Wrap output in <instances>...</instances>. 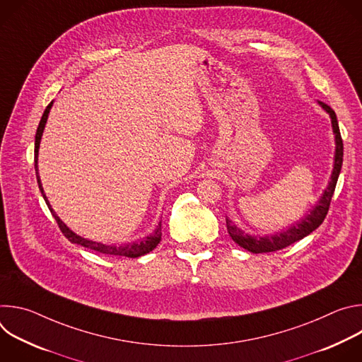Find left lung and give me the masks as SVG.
<instances>
[{
	"label": "left lung",
	"mask_w": 362,
	"mask_h": 362,
	"mask_svg": "<svg viewBox=\"0 0 362 362\" xmlns=\"http://www.w3.org/2000/svg\"><path fill=\"white\" fill-rule=\"evenodd\" d=\"M318 105L329 115L331 124H332V132L335 137V154H334V169L331 173V180L328 182L327 189L324 190L322 196L320 197L318 203L314 206V208L309 211L300 221L296 223L291 225L288 229H284L281 232H276L274 235H250L238 228L228 216H226V228L228 233L230 235L232 240L238 243L240 247L252 252V253H267V252H275L279 249H284L293 242L300 240L302 238L308 236L311 232H314L325 219L328 209H329V203L337 186L338 176L341 173L342 168V158H344V144L339 133V126L337 120L335 112L325 105L322 101H318Z\"/></svg>",
	"instance_id": "1"
}]
</instances>
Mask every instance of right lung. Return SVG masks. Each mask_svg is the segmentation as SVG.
<instances>
[{
	"instance_id": "1",
	"label": "right lung",
	"mask_w": 362,
	"mask_h": 362,
	"mask_svg": "<svg viewBox=\"0 0 362 362\" xmlns=\"http://www.w3.org/2000/svg\"><path fill=\"white\" fill-rule=\"evenodd\" d=\"M51 106H53V101L49 103V105L45 107L44 110V115L40 120V124L37 127V133H35V143H34V166H35V176H37V183H38V187L41 190V194L48 206V209L51 212V215L54 216V219L57 221L59 223V228L60 230L64 233V236L71 242V243H77V245H81L84 247H88V249H93L95 252H100V253H105V255H112V256H126V257H139V256H143L148 252H151L154 247H156L159 245V242L162 240V222H159V225L156 226V229H154V232L146 238H143L141 240H137V242H129V243H122V245H113V243H103V242H95V240H91V239H86L77 233H74L59 216L57 214L53 211V208H51V204L44 193V189H42V185H41V179H40V175H38V148H40V141H41V137H42V132H44V127H45V123H47V119H48V113L51 110Z\"/></svg>"
}]
</instances>
